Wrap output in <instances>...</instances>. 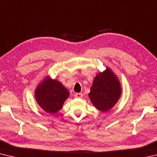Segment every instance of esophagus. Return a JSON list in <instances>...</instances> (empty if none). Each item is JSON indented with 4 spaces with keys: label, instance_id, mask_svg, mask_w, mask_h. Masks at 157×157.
Here are the masks:
<instances>
[{
    "label": "esophagus",
    "instance_id": "esophagus-1",
    "mask_svg": "<svg viewBox=\"0 0 157 157\" xmlns=\"http://www.w3.org/2000/svg\"><path fill=\"white\" fill-rule=\"evenodd\" d=\"M74 96L76 98H82V96H83V95H82V94H80V93H76V94L74 95Z\"/></svg>",
    "mask_w": 157,
    "mask_h": 157
}]
</instances>
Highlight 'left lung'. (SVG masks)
Here are the masks:
<instances>
[{"instance_id":"1","label":"left lung","mask_w":157,"mask_h":157,"mask_svg":"<svg viewBox=\"0 0 157 157\" xmlns=\"http://www.w3.org/2000/svg\"><path fill=\"white\" fill-rule=\"evenodd\" d=\"M121 95V86L118 78L109 68L95 76L89 98L98 110L107 111L116 105Z\"/></svg>"}]
</instances>
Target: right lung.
Returning <instances> with one entry per match:
<instances>
[{
  "label": "right lung",
  "instance_id": "add662e5",
  "mask_svg": "<svg viewBox=\"0 0 157 157\" xmlns=\"http://www.w3.org/2000/svg\"><path fill=\"white\" fill-rule=\"evenodd\" d=\"M68 96V91L61 82L49 78L45 79L35 91L36 102L49 113H55L60 110Z\"/></svg>",
  "mask_w": 157,
  "mask_h": 157
}]
</instances>
